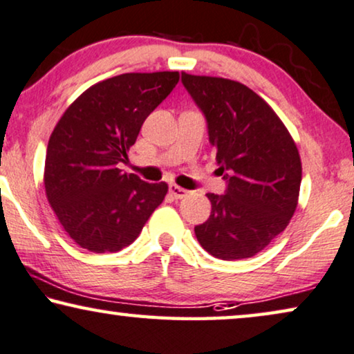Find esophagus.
<instances>
[{
  "label": "esophagus",
  "instance_id": "obj_1",
  "mask_svg": "<svg viewBox=\"0 0 354 354\" xmlns=\"http://www.w3.org/2000/svg\"><path fill=\"white\" fill-rule=\"evenodd\" d=\"M170 194L175 198H184L189 194V191H186V189L178 186V184H170Z\"/></svg>",
  "mask_w": 354,
  "mask_h": 354
}]
</instances>
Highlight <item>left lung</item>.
Segmentation results:
<instances>
[{
	"mask_svg": "<svg viewBox=\"0 0 354 354\" xmlns=\"http://www.w3.org/2000/svg\"><path fill=\"white\" fill-rule=\"evenodd\" d=\"M181 82L207 118L220 170L227 171L226 192L207 194L212 213L194 227L196 237L220 260L250 258L295 213L301 183L297 144L270 104L245 84L186 72Z\"/></svg>",
	"mask_w": 354,
	"mask_h": 354,
	"instance_id": "1",
	"label": "left lung"
}]
</instances>
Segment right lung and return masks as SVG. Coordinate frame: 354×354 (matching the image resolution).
<instances>
[{
  "mask_svg": "<svg viewBox=\"0 0 354 354\" xmlns=\"http://www.w3.org/2000/svg\"><path fill=\"white\" fill-rule=\"evenodd\" d=\"M179 80L178 72L123 73L93 84L73 101L49 138L44 191L66 232L94 253L134 242L168 192L123 173L142 123Z\"/></svg>",
  "mask_w": 354,
  "mask_h": 354,
  "instance_id": "add662e5",
  "label": "right lung"
}]
</instances>
